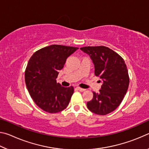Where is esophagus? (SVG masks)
<instances>
[{
	"label": "esophagus",
	"instance_id": "34e87169",
	"mask_svg": "<svg viewBox=\"0 0 149 149\" xmlns=\"http://www.w3.org/2000/svg\"><path fill=\"white\" fill-rule=\"evenodd\" d=\"M76 89H77V90L80 91H85V89H82V88H81V87H77Z\"/></svg>",
	"mask_w": 149,
	"mask_h": 149
}]
</instances>
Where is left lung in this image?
<instances>
[{
  "label": "left lung",
  "instance_id": "8db88e82",
  "mask_svg": "<svg viewBox=\"0 0 149 149\" xmlns=\"http://www.w3.org/2000/svg\"><path fill=\"white\" fill-rule=\"evenodd\" d=\"M89 54L95 65V74L103 81L99 93L87 106L91 112L107 115L119 107L129 87L130 77L125 61L120 55L104 46L80 48Z\"/></svg>",
  "mask_w": 149,
  "mask_h": 149
}]
</instances>
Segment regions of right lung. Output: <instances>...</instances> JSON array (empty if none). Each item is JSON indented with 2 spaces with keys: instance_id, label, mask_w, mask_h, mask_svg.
<instances>
[{
  "instance_id": "add662e5",
  "label": "right lung",
  "mask_w": 149,
  "mask_h": 149,
  "mask_svg": "<svg viewBox=\"0 0 149 149\" xmlns=\"http://www.w3.org/2000/svg\"><path fill=\"white\" fill-rule=\"evenodd\" d=\"M77 47L52 45L37 50L25 71V81L32 99L42 110L57 113L68 105L74 87H62L56 79L67 58Z\"/></svg>"
}]
</instances>
